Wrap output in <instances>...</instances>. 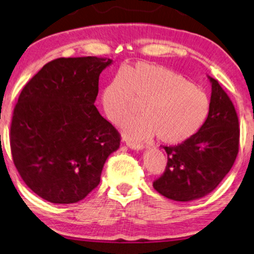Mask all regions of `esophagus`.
Wrapping results in <instances>:
<instances>
[{
  "instance_id": "obj_1",
  "label": "esophagus",
  "mask_w": 254,
  "mask_h": 254,
  "mask_svg": "<svg viewBox=\"0 0 254 254\" xmlns=\"http://www.w3.org/2000/svg\"><path fill=\"white\" fill-rule=\"evenodd\" d=\"M128 147H129L130 149H134V150H142L143 149V144L142 143H136V142H130V141H127L126 142Z\"/></svg>"
}]
</instances>
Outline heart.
<instances>
[{
  "label": "heart",
  "mask_w": 254,
  "mask_h": 254,
  "mask_svg": "<svg viewBox=\"0 0 254 254\" xmlns=\"http://www.w3.org/2000/svg\"><path fill=\"white\" fill-rule=\"evenodd\" d=\"M107 117L121 124L137 111L141 118L125 125L131 138L156 135L165 144H179L194 136L210 113V98L182 75L158 64L137 62L111 81L103 91Z\"/></svg>",
  "instance_id": "obj_1"
}]
</instances>
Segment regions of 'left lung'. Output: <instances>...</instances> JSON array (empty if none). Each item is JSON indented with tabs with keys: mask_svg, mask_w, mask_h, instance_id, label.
Wrapping results in <instances>:
<instances>
[{
	"mask_svg": "<svg viewBox=\"0 0 254 254\" xmlns=\"http://www.w3.org/2000/svg\"><path fill=\"white\" fill-rule=\"evenodd\" d=\"M211 83L210 113L197 133L183 143L164 147L168 164L152 186L175 201L200 199L218 186L239 150V121L235 106L218 82Z\"/></svg>",
	"mask_w": 254,
	"mask_h": 254,
	"instance_id": "obj_1",
	"label": "left lung"
}]
</instances>
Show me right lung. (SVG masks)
Wrapping results in <instances>:
<instances>
[{
    "label": "right lung",
    "mask_w": 254,
    "mask_h": 254,
    "mask_svg": "<svg viewBox=\"0 0 254 254\" xmlns=\"http://www.w3.org/2000/svg\"><path fill=\"white\" fill-rule=\"evenodd\" d=\"M111 64L97 57L55 59L20 92L10 126L13 164L44 200L84 199L119 148V131L95 106L99 75Z\"/></svg>",
    "instance_id": "obj_1"
}]
</instances>
